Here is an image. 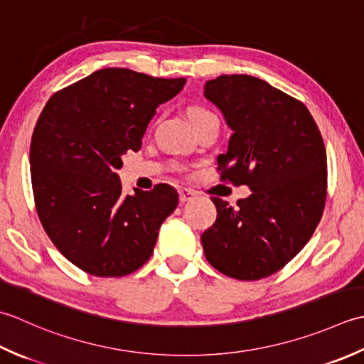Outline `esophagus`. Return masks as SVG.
Listing matches in <instances>:
<instances>
[{
  "label": "esophagus",
  "instance_id": "34e87169",
  "mask_svg": "<svg viewBox=\"0 0 364 364\" xmlns=\"http://www.w3.org/2000/svg\"><path fill=\"white\" fill-rule=\"evenodd\" d=\"M195 196H196V191H193V190H190V188H181V190H179V201H181L182 204L190 201V199H193Z\"/></svg>",
  "mask_w": 364,
  "mask_h": 364
}]
</instances>
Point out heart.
<instances>
[{
    "mask_svg": "<svg viewBox=\"0 0 364 364\" xmlns=\"http://www.w3.org/2000/svg\"><path fill=\"white\" fill-rule=\"evenodd\" d=\"M187 116H188L190 122L193 124V127H195L196 124H199L201 121L207 119V117H212L215 114L212 113L210 109H207V108H204L201 105H193V107H190L187 109Z\"/></svg>",
    "mask_w": 364,
    "mask_h": 364,
    "instance_id": "1",
    "label": "heart"
}]
</instances>
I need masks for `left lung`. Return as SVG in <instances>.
<instances>
[{
  "label": "left lung",
  "mask_w": 364,
  "mask_h": 364,
  "mask_svg": "<svg viewBox=\"0 0 364 364\" xmlns=\"http://www.w3.org/2000/svg\"><path fill=\"white\" fill-rule=\"evenodd\" d=\"M204 95L232 130L226 154L218 155L221 181L253 191L237 207L212 196L217 220L201 235L205 259L240 281L270 277L300 253L322 218V135L300 100L256 77L209 80Z\"/></svg>",
  "instance_id": "1"
}]
</instances>
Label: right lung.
<instances>
[{"mask_svg": "<svg viewBox=\"0 0 364 364\" xmlns=\"http://www.w3.org/2000/svg\"><path fill=\"white\" fill-rule=\"evenodd\" d=\"M185 78L102 69L55 92L37 119L29 149L36 210L50 240L94 277H125L154 251L179 203L166 183L122 196L116 169L141 149L155 109Z\"/></svg>", "mask_w": 364, "mask_h": 364, "instance_id": "1", "label": "right lung"}]
</instances>
